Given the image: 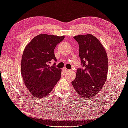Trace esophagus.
<instances>
[{
    "label": "esophagus",
    "instance_id": "esophagus-1",
    "mask_svg": "<svg viewBox=\"0 0 128 128\" xmlns=\"http://www.w3.org/2000/svg\"><path fill=\"white\" fill-rule=\"evenodd\" d=\"M63 72H65V73H66L68 72H69V71H71V70H68V69H66V68H65L63 69Z\"/></svg>",
    "mask_w": 128,
    "mask_h": 128
}]
</instances>
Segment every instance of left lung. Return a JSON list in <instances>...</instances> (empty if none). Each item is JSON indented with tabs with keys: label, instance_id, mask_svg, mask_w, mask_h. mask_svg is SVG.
I'll list each match as a JSON object with an SVG mask.
<instances>
[{
	"label": "left lung",
	"instance_id": "obj_1",
	"mask_svg": "<svg viewBox=\"0 0 128 128\" xmlns=\"http://www.w3.org/2000/svg\"><path fill=\"white\" fill-rule=\"evenodd\" d=\"M79 45V56L84 69H78L71 82L75 90L84 98H90L102 90L108 76V58L104 47L92 34L74 37Z\"/></svg>",
	"mask_w": 128,
	"mask_h": 128
}]
</instances>
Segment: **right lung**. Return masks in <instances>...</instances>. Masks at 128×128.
I'll list each match as a JSON object with an SVG mask.
<instances>
[{
    "instance_id": "right-lung-1",
    "label": "right lung",
    "mask_w": 128,
    "mask_h": 128,
    "mask_svg": "<svg viewBox=\"0 0 128 128\" xmlns=\"http://www.w3.org/2000/svg\"><path fill=\"white\" fill-rule=\"evenodd\" d=\"M65 36L40 34L26 44L21 60L24 84L35 98H44L51 92L61 77V69L50 66L57 60L54 50Z\"/></svg>"
}]
</instances>
